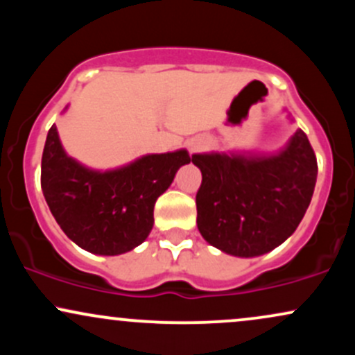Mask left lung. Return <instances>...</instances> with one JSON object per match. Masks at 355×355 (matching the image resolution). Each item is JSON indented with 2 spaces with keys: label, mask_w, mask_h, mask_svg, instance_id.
<instances>
[{
  "label": "left lung",
  "mask_w": 355,
  "mask_h": 355,
  "mask_svg": "<svg viewBox=\"0 0 355 355\" xmlns=\"http://www.w3.org/2000/svg\"><path fill=\"white\" fill-rule=\"evenodd\" d=\"M191 164L202 172L197 191L202 237L242 259L267 254L291 237L315 189L317 160L302 130L274 153H195Z\"/></svg>",
  "instance_id": "1"
}]
</instances>
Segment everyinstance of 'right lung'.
<instances>
[{"instance_id": "right-lung-1", "label": "right lung", "mask_w": 355, "mask_h": 355, "mask_svg": "<svg viewBox=\"0 0 355 355\" xmlns=\"http://www.w3.org/2000/svg\"><path fill=\"white\" fill-rule=\"evenodd\" d=\"M190 160L180 148L144 155L116 168H89L67 153L53 125L44 141L42 190L53 217L76 245L89 254L120 255L145 242L153 229L155 202Z\"/></svg>"}]
</instances>
